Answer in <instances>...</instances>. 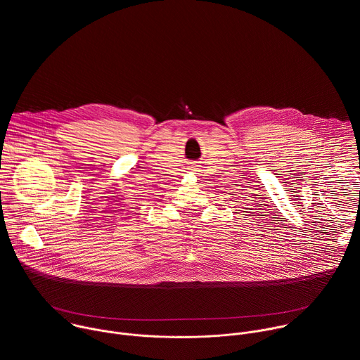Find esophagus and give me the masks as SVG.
I'll return each mask as SVG.
<instances>
[{
    "label": "esophagus",
    "mask_w": 360,
    "mask_h": 360,
    "mask_svg": "<svg viewBox=\"0 0 360 360\" xmlns=\"http://www.w3.org/2000/svg\"><path fill=\"white\" fill-rule=\"evenodd\" d=\"M189 168H191V171H193V169H195V168H193V167H189Z\"/></svg>",
    "instance_id": "obj_1"
}]
</instances>
